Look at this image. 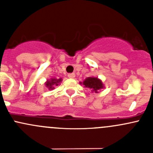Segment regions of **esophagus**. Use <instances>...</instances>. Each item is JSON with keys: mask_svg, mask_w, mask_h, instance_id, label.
Returning a JSON list of instances; mask_svg holds the SVG:
<instances>
[{"mask_svg": "<svg viewBox=\"0 0 153 153\" xmlns=\"http://www.w3.org/2000/svg\"><path fill=\"white\" fill-rule=\"evenodd\" d=\"M68 77L69 78H74L75 77V73H69L68 74Z\"/></svg>", "mask_w": 153, "mask_h": 153, "instance_id": "34e87169", "label": "esophagus"}]
</instances>
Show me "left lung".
<instances>
[{
  "label": "left lung",
  "instance_id": "left-lung-1",
  "mask_svg": "<svg viewBox=\"0 0 153 153\" xmlns=\"http://www.w3.org/2000/svg\"><path fill=\"white\" fill-rule=\"evenodd\" d=\"M80 84H83L84 87H86L90 89L92 92L98 93L101 89H104V85L102 81L98 77H88L82 82Z\"/></svg>",
  "mask_w": 153,
  "mask_h": 153
}]
</instances>
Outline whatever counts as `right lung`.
<instances>
[{"label": "right lung", "mask_w": 153, "mask_h": 153, "mask_svg": "<svg viewBox=\"0 0 153 153\" xmlns=\"http://www.w3.org/2000/svg\"><path fill=\"white\" fill-rule=\"evenodd\" d=\"M62 78H51L49 79H47V81L45 82L44 85L49 90H52V89H55V87L56 86H58L62 81Z\"/></svg>", "instance_id": "add662e5"}]
</instances>
